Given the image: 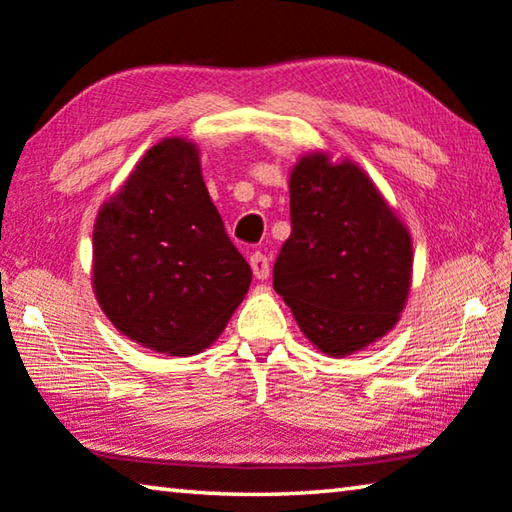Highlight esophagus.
<instances>
[{
    "instance_id": "esophagus-1",
    "label": "esophagus",
    "mask_w": 512,
    "mask_h": 512,
    "mask_svg": "<svg viewBox=\"0 0 512 512\" xmlns=\"http://www.w3.org/2000/svg\"><path fill=\"white\" fill-rule=\"evenodd\" d=\"M250 269H253L257 280H266V278H269V271H271L269 257H266L264 253H259V250H257V253L250 255Z\"/></svg>"
}]
</instances>
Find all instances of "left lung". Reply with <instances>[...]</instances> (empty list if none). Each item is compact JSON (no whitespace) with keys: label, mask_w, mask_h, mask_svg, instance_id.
I'll use <instances>...</instances> for the list:
<instances>
[{"label":"left lung","mask_w":512,"mask_h":512,"mask_svg":"<svg viewBox=\"0 0 512 512\" xmlns=\"http://www.w3.org/2000/svg\"><path fill=\"white\" fill-rule=\"evenodd\" d=\"M291 234L273 289L323 353L344 358L394 328L410 291L412 241L362 170L326 154L300 159L289 180Z\"/></svg>","instance_id":"8db88e82"}]
</instances>
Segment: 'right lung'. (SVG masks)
I'll return each instance as SVG.
<instances>
[{"label": "right lung", "mask_w": 512, "mask_h": 512, "mask_svg": "<svg viewBox=\"0 0 512 512\" xmlns=\"http://www.w3.org/2000/svg\"><path fill=\"white\" fill-rule=\"evenodd\" d=\"M253 271L209 198L196 145L166 139L143 154L97 214L93 287L113 326L168 355L221 335Z\"/></svg>", "instance_id": "1"}]
</instances>
